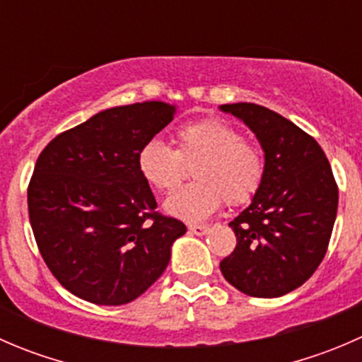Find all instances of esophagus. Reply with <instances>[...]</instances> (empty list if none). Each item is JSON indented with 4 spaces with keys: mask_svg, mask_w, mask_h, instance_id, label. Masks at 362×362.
Instances as JSON below:
<instances>
[{
    "mask_svg": "<svg viewBox=\"0 0 362 362\" xmlns=\"http://www.w3.org/2000/svg\"><path fill=\"white\" fill-rule=\"evenodd\" d=\"M208 231H210V228H208V226H202V224H191V226H189V233H191V235L203 236V235H206Z\"/></svg>",
    "mask_w": 362,
    "mask_h": 362,
    "instance_id": "esophagus-1",
    "label": "esophagus"
}]
</instances>
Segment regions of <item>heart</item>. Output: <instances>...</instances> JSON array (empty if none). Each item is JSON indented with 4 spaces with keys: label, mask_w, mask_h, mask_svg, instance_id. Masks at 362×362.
Returning <instances> with one entry per match:
<instances>
[{
    "label": "heart",
    "mask_w": 362,
    "mask_h": 362,
    "mask_svg": "<svg viewBox=\"0 0 362 362\" xmlns=\"http://www.w3.org/2000/svg\"><path fill=\"white\" fill-rule=\"evenodd\" d=\"M138 170L158 191H171L192 166L191 184L164 202V211L187 222H198L218 210L222 202L243 204L254 198L264 178L261 152L245 141L236 127L204 119L180 127L177 151L160 140H148L136 156Z\"/></svg>",
    "instance_id": "obj_1"
}]
</instances>
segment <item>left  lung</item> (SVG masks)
I'll use <instances>...</instances> for the list:
<instances>
[{"mask_svg":"<svg viewBox=\"0 0 362 362\" xmlns=\"http://www.w3.org/2000/svg\"><path fill=\"white\" fill-rule=\"evenodd\" d=\"M255 134L264 178L229 222L236 249L221 261L224 279L254 298H280L313 275L326 255L338 187L320 145L280 113L254 103L221 105Z\"/></svg>","mask_w":362,"mask_h":362,"instance_id":"left-lung-1","label":"left lung"}]
</instances>
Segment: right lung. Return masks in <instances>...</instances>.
I'll list each match as a JSON object with an SVG mask.
<instances>
[{
    "label": "right lung",
    "instance_id": "1",
    "mask_svg": "<svg viewBox=\"0 0 362 362\" xmlns=\"http://www.w3.org/2000/svg\"><path fill=\"white\" fill-rule=\"evenodd\" d=\"M175 113L163 101L107 108L54 138L36 160L29 222L45 264L80 299L110 306L136 299L187 231L154 214L156 198L136 164L141 145Z\"/></svg>",
    "mask_w": 362,
    "mask_h": 362
}]
</instances>
